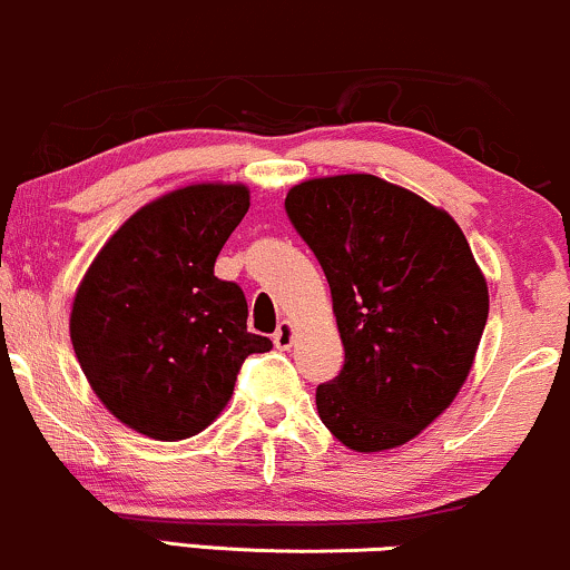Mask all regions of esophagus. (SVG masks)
<instances>
[{
	"label": "esophagus",
	"mask_w": 570,
	"mask_h": 570,
	"mask_svg": "<svg viewBox=\"0 0 570 570\" xmlns=\"http://www.w3.org/2000/svg\"><path fill=\"white\" fill-rule=\"evenodd\" d=\"M294 342V326L289 321H281L276 334H273V345L278 347V351H286V347H292Z\"/></svg>",
	"instance_id": "1"
}]
</instances>
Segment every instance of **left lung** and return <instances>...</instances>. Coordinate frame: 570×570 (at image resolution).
Here are the masks:
<instances>
[{"mask_svg":"<svg viewBox=\"0 0 570 570\" xmlns=\"http://www.w3.org/2000/svg\"><path fill=\"white\" fill-rule=\"evenodd\" d=\"M286 215L324 267L345 347L315 390L353 451L409 443L451 406L489 318V286L449 212L374 175L305 180Z\"/></svg>","mask_w":570,"mask_h":570,"instance_id":"8db88e82","label":"left lung"}]
</instances>
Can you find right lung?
I'll use <instances>...</instances> for the list:
<instances>
[{"mask_svg":"<svg viewBox=\"0 0 570 570\" xmlns=\"http://www.w3.org/2000/svg\"><path fill=\"white\" fill-rule=\"evenodd\" d=\"M246 209V185H185L137 209L81 278L73 353L102 406L137 433H202L230 401L246 355L273 347L246 332L242 286L215 276Z\"/></svg>","mask_w":570,"mask_h":570,"instance_id":"add662e5","label":"right lung"}]
</instances>
